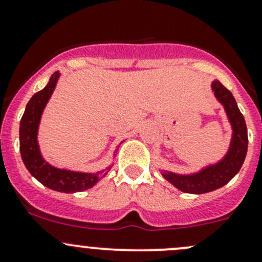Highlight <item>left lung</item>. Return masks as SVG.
I'll list each match as a JSON object with an SVG mask.
<instances>
[{"label": "left lung", "instance_id": "obj_1", "mask_svg": "<svg viewBox=\"0 0 262 262\" xmlns=\"http://www.w3.org/2000/svg\"><path fill=\"white\" fill-rule=\"evenodd\" d=\"M212 87L216 99L223 104L224 109H226L232 128H233V138H232L231 148L226 157L219 163L209 166L200 172L182 176L163 171L162 175L166 180L170 181L179 190L189 192V194H204V192L213 191V190L224 186L241 170L246 158V153H247V126H246L244 115L241 114L238 106H237L233 95L219 81H214Z\"/></svg>", "mask_w": 262, "mask_h": 262}]
</instances>
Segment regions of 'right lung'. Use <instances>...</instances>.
I'll list each match as a JSON object with an SVG mask.
<instances>
[{
  "instance_id": "add662e5",
  "label": "right lung",
  "mask_w": 262,
  "mask_h": 262,
  "mask_svg": "<svg viewBox=\"0 0 262 262\" xmlns=\"http://www.w3.org/2000/svg\"><path fill=\"white\" fill-rule=\"evenodd\" d=\"M59 73L55 72L50 77L46 87L36 92L26 105L25 113L20 121V152L24 165L29 172L39 182L49 189L60 192H78L94 186L100 179L105 178L110 171V167L97 173L73 172V171L59 170L41 157L38 146V126L41 113L48 102L50 95L54 91Z\"/></svg>"
}]
</instances>
